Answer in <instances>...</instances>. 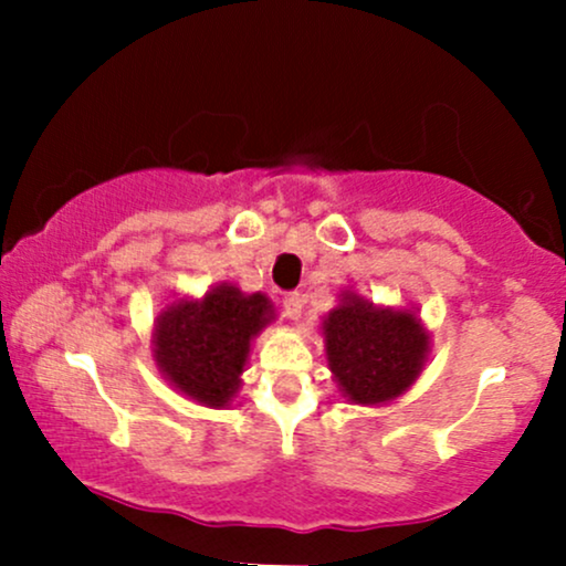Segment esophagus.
Wrapping results in <instances>:
<instances>
[{
    "label": "esophagus",
    "instance_id": "obj_1",
    "mask_svg": "<svg viewBox=\"0 0 566 566\" xmlns=\"http://www.w3.org/2000/svg\"><path fill=\"white\" fill-rule=\"evenodd\" d=\"M282 305H284V316L295 322L297 316H301V311H303V295H301V292H287Z\"/></svg>",
    "mask_w": 566,
    "mask_h": 566
}]
</instances>
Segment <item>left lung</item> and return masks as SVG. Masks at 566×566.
Here are the masks:
<instances>
[{"label":"left lung","instance_id":"1","mask_svg":"<svg viewBox=\"0 0 566 566\" xmlns=\"http://www.w3.org/2000/svg\"><path fill=\"white\" fill-rule=\"evenodd\" d=\"M333 378L354 405H386L423 373L428 333L412 311L378 308L354 290L322 322Z\"/></svg>","mask_w":566,"mask_h":566}]
</instances>
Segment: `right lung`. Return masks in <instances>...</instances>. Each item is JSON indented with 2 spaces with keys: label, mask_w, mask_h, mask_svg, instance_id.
Instances as JSON below:
<instances>
[{
  "label": "right lung",
  "mask_w": 566,
  "mask_h": 566,
  "mask_svg": "<svg viewBox=\"0 0 566 566\" xmlns=\"http://www.w3.org/2000/svg\"><path fill=\"white\" fill-rule=\"evenodd\" d=\"M274 322L263 292L216 284L205 297L167 305L154 322V361L170 386L205 407H229L242 386L252 337Z\"/></svg>",
  "instance_id": "right-lung-1"
}]
</instances>
